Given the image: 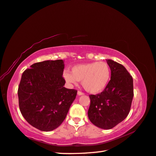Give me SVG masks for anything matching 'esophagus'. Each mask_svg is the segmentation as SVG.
I'll return each instance as SVG.
<instances>
[{"instance_id": "1", "label": "esophagus", "mask_w": 156, "mask_h": 156, "mask_svg": "<svg viewBox=\"0 0 156 156\" xmlns=\"http://www.w3.org/2000/svg\"><path fill=\"white\" fill-rule=\"evenodd\" d=\"M78 96L84 95V93L82 92V91H78Z\"/></svg>"}]
</instances>
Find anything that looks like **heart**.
<instances>
[{"mask_svg": "<svg viewBox=\"0 0 156 156\" xmlns=\"http://www.w3.org/2000/svg\"><path fill=\"white\" fill-rule=\"evenodd\" d=\"M63 76L70 84L82 81L83 87L86 91L91 94H97L107 87L111 71L110 66L105 62H94L74 66L71 69V73L65 71Z\"/></svg>", "mask_w": 156, "mask_h": 156, "instance_id": "heart-1", "label": "heart"}]
</instances>
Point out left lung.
<instances>
[{
	"label": "left lung",
	"instance_id": "8db88e82",
	"mask_svg": "<svg viewBox=\"0 0 156 156\" xmlns=\"http://www.w3.org/2000/svg\"><path fill=\"white\" fill-rule=\"evenodd\" d=\"M111 78L102 92L90 95L88 117L100 128L111 129L123 121L130 112L133 98V80L124 66L112 60H106Z\"/></svg>",
	"mask_w": 156,
	"mask_h": 156
}]
</instances>
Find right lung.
<instances>
[{
	"mask_svg": "<svg viewBox=\"0 0 156 156\" xmlns=\"http://www.w3.org/2000/svg\"><path fill=\"white\" fill-rule=\"evenodd\" d=\"M62 60L37 62L22 74L19 105L27 122L41 131H51L65 119L77 90L66 89Z\"/></svg>",
	"mask_w": 156,
	"mask_h": 156,
	"instance_id": "obj_1",
	"label": "right lung"
}]
</instances>
